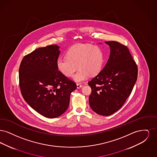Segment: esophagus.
<instances>
[{"mask_svg": "<svg viewBox=\"0 0 157 157\" xmlns=\"http://www.w3.org/2000/svg\"><path fill=\"white\" fill-rule=\"evenodd\" d=\"M76 86H77V88H78V89H80V88H81L82 87V85L80 84V83H77V84H76Z\"/></svg>", "mask_w": 157, "mask_h": 157, "instance_id": "esophagus-1", "label": "esophagus"}]
</instances>
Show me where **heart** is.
<instances>
[{
	"instance_id": "obj_1",
	"label": "heart",
	"mask_w": 157,
	"mask_h": 157,
	"mask_svg": "<svg viewBox=\"0 0 157 157\" xmlns=\"http://www.w3.org/2000/svg\"><path fill=\"white\" fill-rule=\"evenodd\" d=\"M67 58L56 60V67L60 72L70 77L77 67L78 71L74 76L75 82H81L90 76L98 74L103 65L104 53L97 46L89 44H78L71 47L66 53Z\"/></svg>"
}]
</instances>
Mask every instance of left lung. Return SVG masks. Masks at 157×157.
Here are the masks:
<instances>
[{"label":"left lung","mask_w":157,"mask_h":157,"mask_svg":"<svg viewBox=\"0 0 157 157\" xmlns=\"http://www.w3.org/2000/svg\"><path fill=\"white\" fill-rule=\"evenodd\" d=\"M109 58L103 69L88 82L89 102L98 114L109 116L118 111L130 95L138 76V67L127 46L115 41L105 42Z\"/></svg>","instance_id":"obj_1"}]
</instances>
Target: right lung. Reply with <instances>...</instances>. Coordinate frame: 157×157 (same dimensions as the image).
Instances as JSON below:
<instances>
[{
	"label": "right lung",
	"mask_w": 157,
	"mask_h": 157,
	"mask_svg": "<svg viewBox=\"0 0 157 157\" xmlns=\"http://www.w3.org/2000/svg\"><path fill=\"white\" fill-rule=\"evenodd\" d=\"M59 46L39 48L26 55L21 63L19 77L23 98L32 108L48 118L59 117L67 110L75 82L56 67Z\"/></svg>",
	"instance_id": "right-lung-1"
}]
</instances>
